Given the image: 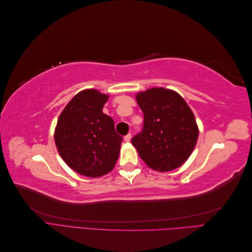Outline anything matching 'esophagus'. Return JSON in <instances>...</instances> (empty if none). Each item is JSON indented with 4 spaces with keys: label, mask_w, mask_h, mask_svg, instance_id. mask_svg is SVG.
Listing matches in <instances>:
<instances>
[{
    "label": "esophagus",
    "mask_w": 252,
    "mask_h": 252,
    "mask_svg": "<svg viewBox=\"0 0 252 252\" xmlns=\"http://www.w3.org/2000/svg\"><path fill=\"white\" fill-rule=\"evenodd\" d=\"M130 140H131V134L130 133H128L127 135H125V138H124L125 142H129Z\"/></svg>",
    "instance_id": "esophagus-1"
}]
</instances>
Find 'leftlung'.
Masks as SVG:
<instances>
[{
	"instance_id": "1",
	"label": "left lung",
	"mask_w": 252,
	"mask_h": 252,
	"mask_svg": "<svg viewBox=\"0 0 252 252\" xmlns=\"http://www.w3.org/2000/svg\"><path fill=\"white\" fill-rule=\"evenodd\" d=\"M135 98L144 113L143 130L131 140L139 156L159 172L179 168L199 138L192 110L178 93L163 87L141 91Z\"/></svg>"
}]
</instances>
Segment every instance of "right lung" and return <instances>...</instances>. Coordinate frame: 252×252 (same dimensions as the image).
Instances as JSON below:
<instances>
[{
    "instance_id": "add662e5",
    "label": "right lung",
    "mask_w": 252,
    "mask_h": 252,
    "mask_svg": "<svg viewBox=\"0 0 252 252\" xmlns=\"http://www.w3.org/2000/svg\"><path fill=\"white\" fill-rule=\"evenodd\" d=\"M108 98L96 89L80 91L61 112L55 129L60 156L84 177H103L118 161L123 139L114 130L113 120L103 113Z\"/></svg>"
}]
</instances>
